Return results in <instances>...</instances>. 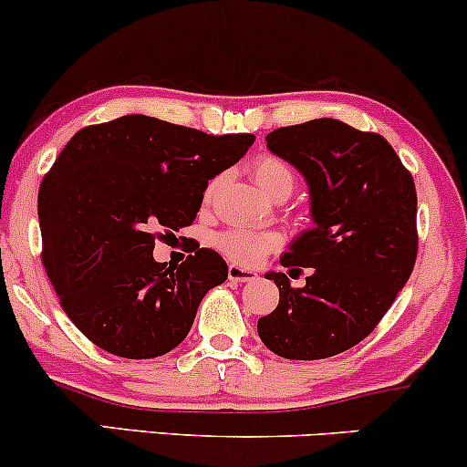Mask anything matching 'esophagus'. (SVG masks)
Returning a JSON list of instances; mask_svg holds the SVG:
<instances>
[{
	"label": "esophagus",
	"instance_id": "34e87169",
	"mask_svg": "<svg viewBox=\"0 0 467 467\" xmlns=\"http://www.w3.org/2000/svg\"><path fill=\"white\" fill-rule=\"evenodd\" d=\"M228 278L230 281H239V283H248L254 281L256 272L248 270V267H241V265H228Z\"/></svg>",
	"mask_w": 467,
	"mask_h": 467
}]
</instances>
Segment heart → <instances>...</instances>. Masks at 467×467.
I'll return each instance as SVG.
<instances>
[{"mask_svg":"<svg viewBox=\"0 0 467 467\" xmlns=\"http://www.w3.org/2000/svg\"><path fill=\"white\" fill-rule=\"evenodd\" d=\"M252 178L272 200H285L296 184V173H294L292 166L272 153L259 155L252 162ZM215 244L228 259L237 261L241 265H259L270 252H275L281 245V237L276 233L230 228L217 234Z\"/></svg>","mask_w":467,"mask_h":467,"instance_id":"obj_1","label":"heart"}]
</instances>
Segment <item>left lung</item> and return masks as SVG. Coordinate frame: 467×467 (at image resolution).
I'll return each instance as SVG.
<instances>
[{
	"label": "left lung",
	"mask_w": 467,
	"mask_h": 467,
	"mask_svg": "<svg viewBox=\"0 0 467 467\" xmlns=\"http://www.w3.org/2000/svg\"><path fill=\"white\" fill-rule=\"evenodd\" d=\"M265 140L307 182L314 228L281 256L289 275L309 267L305 287L267 272L278 305L256 331L276 356L323 360L371 334L409 281L417 259L415 182L379 133L334 118L281 127Z\"/></svg>",
	"instance_id": "left-lung-1"
}]
</instances>
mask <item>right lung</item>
<instances>
[{"instance_id": "right-lung-1", "label": "right lung", "mask_w": 467, "mask_h": 467, "mask_svg": "<svg viewBox=\"0 0 467 467\" xmlns=\"http://www.w3.org/2000/svg\"><path fill=\"white\" fill-rule=\"evenodd\" d=\"M252 142V133L211 136L142 114L74 133L41 182V261L63 312L96 347L147 360L184 340L228 265L211 248L158 264V230L191 226L208 180Z\"/></svg>"}]
</instances>
